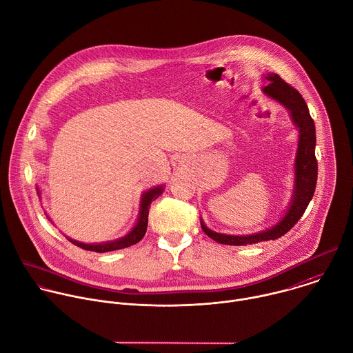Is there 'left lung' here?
Returning <instances> with one entry per match:
<instances>
[{
    "mask_svg": "<svg viewBox=\"0 0 353 353\" xmlns=\"http://www.w3.org/2000/svg\"><path fill=\"white\" fill-rule=\"evenodd\" d=\"M263 80L268 84L262 88L265 95L283 105L291 116V121L298 129V148L294 163V191L288 208L283 217L269 228L248 234V236H232V234L216 232L206 227L201 219V227L208 237L224 245H247L261 241L277 240L288 232L305 213L310 199L313 198L317 181V161L314 155L316 148V128L310 117L307 105L302 95L290 84H287L279 74L266 73Z\"/></svg>",
    "mask_w": 353,
    "mask_h": 353,
    "instance_id": "1",
    "label": "left lung"
}]
</instances>
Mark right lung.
I'll return each instance as SVG.
<instances>
[{"mask_svg":"<svg viewBox=\"0 0 353 353\" xmlns=\"http://www.w3.org/2000/svg\"><path fill=\"white\" fill-rule=\"evenodd\" d=\"M165 190V185H157L152 187L147 191H144L141 194V201H140V212H139V217L137 221L134 224V227L126 234V236L113 240V241H105V243H98V244H85L81 241H76L72 240L69 237H66L72 244L80 247L81 250L85 251H92V252H110V251H117V250H123L128 247H132L134 244H137L139 241L143 240V237L145 236V231H147V225H148V213H150V205L152 203V201H155L158 196L162 195ZM37 194L39 196L41 195L40 188L37 187ZM48 217V216H47ZM50 219V217H48ZM51 220V219H50ZM52 223V221H51Z\"/></svg>","mask_w":353,"mask_h":353,"instance_id":"right-lung-1","label":"right lung"}]
</instances>
